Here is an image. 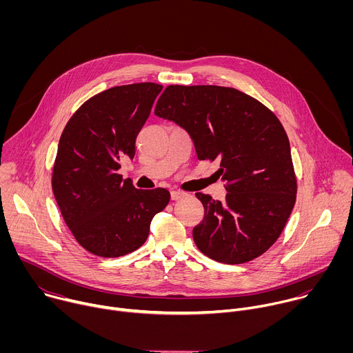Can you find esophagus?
<instances>
[{
    "mask_svg": "<svg viewBox=\"0 0 353 353\" xmlns=\"http://www.w3.org/2000/svg\"><path fill=\"white\" fill-rule=\"evenodd\" d=\"M170 194H172V199H173V201H179V199H181V198H184V196L187 195L185 192L179 191V190H174V191H172Z\"/></svg>",
    "mask_w": 353,
    "mask_h": 353,
    "instance_id": "esophagus-1",
    "label": "esophagus"
}]
</instances>
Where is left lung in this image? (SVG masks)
<instances>
[{"instance_id":"obj_1","label":"left lung","mask_w":353,"mask_h":353,"mask_svg":"<svg viewBox=\"0 0 353 353\" xmlns=\"http://www.w3.org/2000/svg\"><path fill=\"white\" fill-rule=\"evenodd\" d=\"M155 114L191 137L199 161H219L223 203L196 192L204 219L192 229L201 253L223 264L264 254L281 236L296 201L290 145L278 117L234 88L169 85Z\"/></svg>"}]
</instances>
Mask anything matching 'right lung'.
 I'll return each instance as SVG.
<instances>
[{
    "label": "right lung",
    "instance_id": "obj_1",
    "mask_svg": "<svg viewBox=\"0 0 353 353\" xmlns=\"http://www.w3.org/2000/svg\"><path fill=\"white\" fill-rule=\"evenodd\" d=\"M162 89L142 82L100 92L61 134L53 192L75 240L94 256L132 253L146 241L150 221L169 204L168 190H138L119 174L121 162L134 158L137 135Z\"/></svg>",
    "mask_w": 353,
    "mask_h": 353
}]
</instances>
